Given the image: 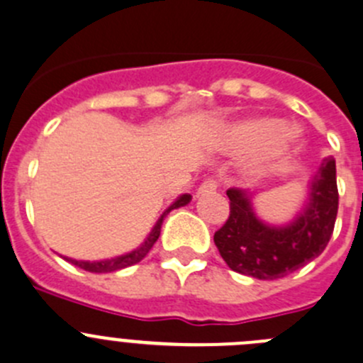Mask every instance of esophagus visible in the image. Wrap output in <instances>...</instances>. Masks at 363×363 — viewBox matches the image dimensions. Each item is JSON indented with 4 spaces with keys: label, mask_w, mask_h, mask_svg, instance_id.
I'll return each mask as SVG.
<instances>
[{
    "label": "esophagus",
    "mask_w": 363,
    "mask_h": 363,
    "mask_svg": "<svg viewBox=\"0 0 363 363\" xmlns=\"http://www.w3.org/2000/svg\"><path fill=\"white\" fill-rule=\"evenodd\" d=\"M218 188V182L213 181V179H207V181H203L202 184H200L199 191H196V195L199 196H203V195H209V193H214Z\"/></svg>",
    "instance_id": "esophagus-1"
}]
</instances>
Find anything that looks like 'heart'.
Returning <instances> with one entry per match:
<instances>
[{"label":"heart","instance_id":"heart-1","mask_svg":"<svg viewBox=\"0 0 363 363\" xmlns=\"http://www.w3.org/2000/svg\"><path fill=\"white\" fill-rule=\"evenodd\" d=\"M300 138V131L280 118L253 117L220 128L213 142L227 154H250L246 172L252 177H264L293 156Z\"/></svg>","mask_w":363,"mask_h":363}]
</instances>
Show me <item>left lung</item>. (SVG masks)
<instances>
[{
    "label": "left lung",
    "instance_id": "obj_1",
    "mask_svg": "<svg viewBox=\"0 0 363 363\" xmlns=\"http://www.w3.org/2000/svg\"><path fill=\"white\" fill-rule=\"evenodd\" d=\"M227 196L230 216L214 234L227 266L259 280L282 279L321 255L332 238L339 209L335 160L323 161L303 209L286 225L260 220L252 206L253 193L246 189L230 188Z\"/></svg>",
    "mask_w": 363,
    "mask_h": 363
}]
</instances>
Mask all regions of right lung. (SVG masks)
Returning <instances> with one entry per match:
<instances>
[{"mask_svg":"<svg viewBox=\"0 0 363 363\" xmlns=\"http://www.w3.org/2000/svg\"><path fill=\"white\" fill-rule=\"evenodd\" d=\"M191 202V195H181L177 200H175L174 203H172L170 207H168L167 211H164L163 214L160 216V220L156 221V225L152 227V230H150V234L147 235L145 241L142 242V245L138 246L136 250H133V252L129 253H124V255H118V257H113V259H104V260H76V259H69V257H63L65 260H69L70 264H74V266L81 267V269L84 271H90V273H111V271H118V269H124V267L128 266H133V264L140 262V260L143 259V257L149 253V250L152 248L154 242L157 241V238H160L161 234V225H163V220L167 218V214L170 213L172 209H179V207H184L188 206V203Z\"/></svg>","mask_w":363,"mask_h":363,"instance_id":"add662e5","label":"right lung"}]
</instances>
